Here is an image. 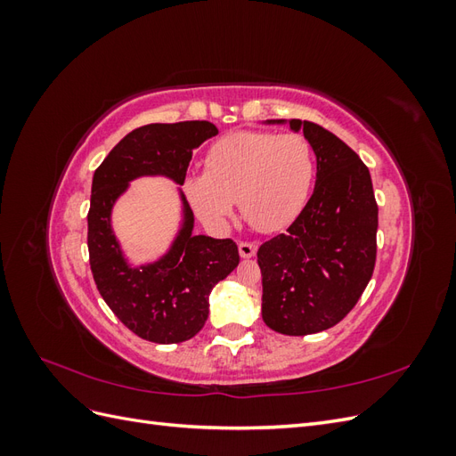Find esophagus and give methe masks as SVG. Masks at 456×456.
<instances>
[{
    "mask_svg": "<svg viewBox=\"0 0 456 456\" xmlns=\"http://www.w3.org/2000/svg\"><path fill=\"white\" fill-rule=\"evenodd\" d=\"M238 247H240V255L243 258H251L256 253V245L251 243V241H241Z\"/></svg>",
    "mask_w": 456,
    "mask_h": 456,
    "instance_id": "34e87169",
    "label": "esophagus"
}]
</instances>
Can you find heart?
Wrapping results in <instances>:
<instances>
[{
  "mask_svg": "<svg viewBox=\"0 0 456 456\" xmlns=\"http://www.w3.org/2000/svg\"><path fill=\"white\" fill-rule=\"evenodd\" d=\"M314 173V150L302 134L238 131L209 148L203 176L188 178L186 196L213 226L224 224L238 201L253 228L273 232L306 203Z\"/></svg>",
  "mask_w": 456,
  "mask_h": 456,
  "instance_id": "b5f03b06",
  "label": "heart"
}]
</instances>
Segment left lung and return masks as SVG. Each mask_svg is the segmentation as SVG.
Returning <instances> with one entry per match:
<instances>
[{
	"mask_svg": "<svg viewBox=\"0 0 456 456\" xmlns=\"http://www.w3.org/2000/svg\"><path fill=\"white\" fill-rule=\"evenodd\" d=\"M289 126L305 133L315 154L314 194L256 256L262 320L281 335L305 337L337 325L363 295L377 260L379 207L369 169L348 144L312 121Z\"/></svg>",
	"mask_w": 456,
	"mask_h": 456,
	"instance_id": "obj_1",
	"label": "left lung"
}]
</instances>
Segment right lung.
Returning <instances> with one entry per match:
<instances>
[{"label": "right lung", "mask_w": 456, "mask_h": 456, "mask_svg": "<svg viewBox=\"0 0 456 456\" xmlns=\"http://www.w3.org/2000/svg\"><path fill=\"white\" fill-rule=\"evenodd\" d=\"M218 129L209 121L150 123L112 148L93 175L87 247L93 278L106 305L136 337L156 344L198 335L209 315L213 287L240 265L232 240L194 236V213L181 191L183 226L171 249L156 262L131 266L112 230L118 198L139 176H167L184 184L201 142Z\"/></svg>", "instance_id": "obj_1"}]
</instances>
